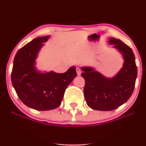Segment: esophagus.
Returning a JSON list of instances; mask_svg holds the SVG:
<instances>
[{"label": "esophagus", "instance_id": "1", "mask_svg": "<svg viewBox=\"0 0 146 146\" xmlns=\"http://www.w3.org/2000/svg\"><path fill=\"white\" fill-rule=\"evenodd\" d=\"M76 71H77V74H78V75H81V70L80 69V68H76Z\"/></svg>", "mask_w": 146, "mask_h": 146}]
</instances>
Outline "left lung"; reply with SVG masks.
Returning <instances> with one entry per match:
<instances>
[{
	"mask_svg": "<svg viewBox=\"0 0 146 146\" xmlns=\"http://www.w3.org/2000/svg\"><path fill=\"white\" fill-rule=\"evenodd\" d=\"M108 42L114 45L124 60L123 67L115 77L107 78L94 68H82L87 105L100 111L115 110L128 101L133 93L137 76L135 55L131 48L116 38H110Z\"/></svg>",
	"mask_w": 146,
	"mask_h": 146,
	"instance_id": "left-lung-1",
	"label": "left lung"
}]
</instances>
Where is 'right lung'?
Masks as SVG:
<instances>
[{
    "instance_id": "right-lung-1",
    "label": "right lung",
    "mask_w": 146,
    "mask_h": 146,
    "mask_svg": "<svg viewBox=\"0 0 146 146\" xmlns=\"http://www.w3.org/2000/svg\"><path fill=\"white\" fill-rule=\"evenodd\" d=\"M48 38H35L20 48L11 71V83L18 98L24 104L37 110L58 108L66 88L77 76L75 66L64 73L37 71L35 64L38 53Z\"/></svg>"
}]
</instances>
